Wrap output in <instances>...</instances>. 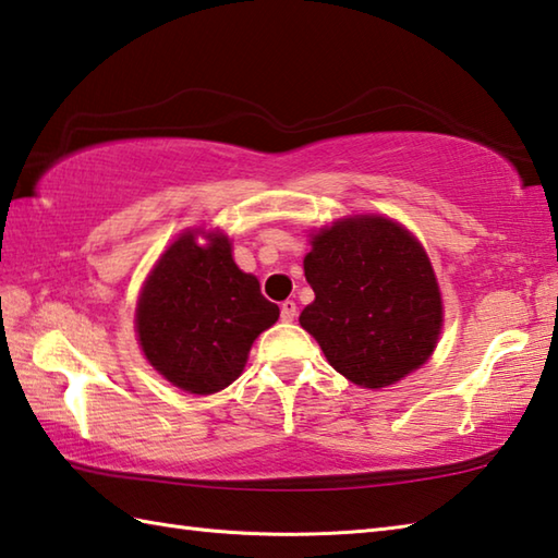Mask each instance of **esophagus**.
Segmentation results:
<instances>
[{
  "instance_id": "34e87169",
  "label": "esophagus",
  "mask_w": 558,
  "mask_h": 558,
  "mask_svg": "<svg viewBox=\"0 0 558 558\" xmlns=\"http://www.w3.org/2000/svg\"><path fill=\"white\" fill-rule=\"evenodd\" d=\"M295 317H298V305H295V302H292V300L282 302V305H280V319L282 322H292Z\"/></svg>"
}]
</instances>
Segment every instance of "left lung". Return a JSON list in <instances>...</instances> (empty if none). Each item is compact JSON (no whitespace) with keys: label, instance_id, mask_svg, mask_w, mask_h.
Masks as SVG:
<instances>
[{"label":"left lung","instance_id":"8db88e82","mask_svg":"<svg viewBox=\"0 0 558 558\" xmlns=\"http://www.w3.org/2000/svg\"><path fill=\"white\" fill-rule=\"evenodd\" d=\"M305 278L314 302L300 324L341 376L385 388L432 356L441 295L427 253L385 217L343 219L312 236Z\"/></svg>","mask_w":558,"mask_h":558}]
</instances>
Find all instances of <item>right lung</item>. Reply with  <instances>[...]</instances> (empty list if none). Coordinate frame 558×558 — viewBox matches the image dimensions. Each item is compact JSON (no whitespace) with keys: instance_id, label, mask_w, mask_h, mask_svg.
<instances>
[{"instance_id":"right-lung-1","label":"right lung","mask_w":558,"mask_h":558,"mask_svg":"<svg viewBox=\"0 0 558 558\" xmlns=\"http://www.w3.org/2000/svg\"><path fill=\"white\" fill-rule=\"evenodd\" d=\"M280 310L258 280L239 270L227 236L182 234L160 256L138 298L136 329L146 359L178 388L211 395L234 383L251 343Z\"/></svg>"}]
</instances>
